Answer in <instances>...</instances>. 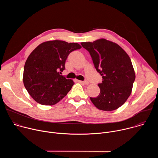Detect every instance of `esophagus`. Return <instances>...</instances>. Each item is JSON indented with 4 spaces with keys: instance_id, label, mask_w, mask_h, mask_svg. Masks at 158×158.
<instances>
[{
    "instance_id": "esophagus-1",
    "label": "esophagus",
    "mask_w": 158,
    "mask_h": 158,
    "mask_svg": "<svg viewBox=\"0 0 158 158\" xmlns=\"http://www.w3.org/2000/svg\"><path fill=\"white\" fill-rule=\"evenodd\" d=\"M79 82H82V83H84L85 84H89V82L87 81H79Z\"/></svg>"
}]
</instances>
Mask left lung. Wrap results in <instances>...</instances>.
I'll use <instances>...</instances> for the list:
<instances>
[{
	"label": "left lung",
	"instance_id": "1",
	"mask_svg": "<svg viewBox=\"0 0 158 158\" xmlns=\"http://www.w3.org/2000/svg\"><path fill=\"white\" fill-rule=\"evenodd\" d=\"M81 45L89 52L102 77V82L98 84L99 94L90 99L100 110L117 109L130 96L136 77L130 57L119 45L104 39Z\"/></svg>",
	"mask_w": 158,
	"mask_h": 158
}]
</instances>
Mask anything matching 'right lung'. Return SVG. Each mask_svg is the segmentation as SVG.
<instances>
[{
  "instance_id": "add662e5",
  "label": "right lung",
  "mask_w": 158,
  "mask_h": 158,
  "mask_svg": "<svg viewBox=\"0 0 158 158\" xmlns=\"http://www.w3.org/2000/svg\"><path fill=\"white\" fill-rule=\"evenodd\" d=\"M81 48L77 43L51 40L40 44L28 57L23 82L31 96L42 105H54L64 98L74 82L60 75L69 54Z\"/></svg>"
}]
</instances>
